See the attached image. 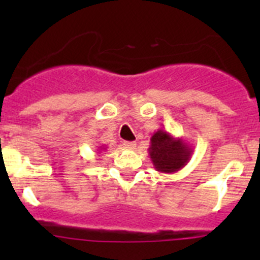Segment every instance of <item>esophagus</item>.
Instances as JSON below:
<instances>
[{"label":"esophagus","mask_w":260,"mask_h":260,"mask_svg":"<svg viewBox=\"0 0 260 260\" xmlns=\"http://www.w3.org/2000/svg\"><path fill=\"white\" fill-rule=\"evenodd\" d=\"M123 146H124L127 149H135L137 145H136L135 142H124L123 143Z\"/></svg>","instance_id":"esophagus-1"}]
</instances>
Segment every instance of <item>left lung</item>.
I'll list each match as a JSON object with an SVG mask.
<instances>
[{"label":"left lung","instance_id":"obj_1","mask_svg":"<svg viewBox=\"0 0 260 260\" xmlns=\"http://www.w3.org/2000/svg\"><path fill=\"white\" fill-rule=\"evenodd\" d=\"M193 149L185 140L175 137L167 131L154 132L149 142L148 154L156 171L175 174L187 165Z\"/></svg>","mask_w":260,"mask_h":260}]
</instances>
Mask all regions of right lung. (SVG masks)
<instances>
[{"mask_svg": "<svg viewBox=\"0 0 260 260\" xmlns=\"http://www.w3.org/2000/svg\"><path fill=\"white\" fill-rule=\"evenodd\" d=\"M107 147H103V146H101V147H98V149H106Z\"/></svg>", "mask_w": 260, "mask_h": 260, "instance_id": "right-lung-1", "label": "right lung"}]
</instances>
